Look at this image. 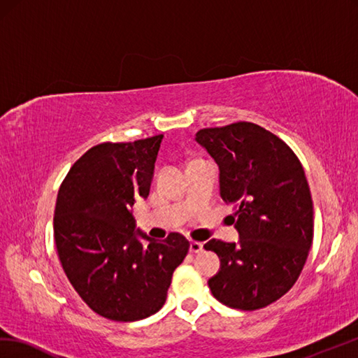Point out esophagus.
<instances>
[{"label": "esophagus", "mask_w": 358, "mask_h": 358, "mask_svg": "<svg viewBox=\"0 0 358 358\" xmlns=\"http://www.w3.org/2000/svg\"><path fill=\"white\" fill-rule=\"evenodd\" d=\"M189 250L192 252V253H199V252H203V244H201V243H198V241H190V247H189Z\"/></svg>", "instance_id": "1"}]
</instances>
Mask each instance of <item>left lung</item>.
Returning <instances> with one entry per match:
<instances>
[{"label":"left lung","mask_w":358,"mask_h":358,"mask_svg":"<svg viewBox=\"0 0 358 358\" xmlns=\"http://www.w3.org/2000/svg\"><path fill=\"white\" fill-rule=\"evenodd\" d=\"M195 140L218 164L221 198L235 204L239 231L238 243L204 244L221 261L210 292L230 308H264L296 284L313 244V199L302 164L284 140L250 122L199 129Z\"/></svg>","instance_id":"1"}]
</instances>
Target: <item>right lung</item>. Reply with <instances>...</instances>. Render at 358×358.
Returning a JSON list of instances; mask_svg holds the SVG:
<instances>
[{"mask_svg":"<svg viewBox=\"0 0 358 358\" xmlns=\"http://www.w3.org/2000/svg\"><path fill=\"white\" fill-rule=\"evenodd\" d=\"M162 140L93 146L57 192L53 227L62 268L82 301L110 320L134 322L159 311L189 252L180 234L157 241L136 231L131 212L137 198L149 195Z\"/></svg>","mask_w":358,"mask_h":358,"instance_id":"right-lung-1","label":"right lung"}]
</instances>
